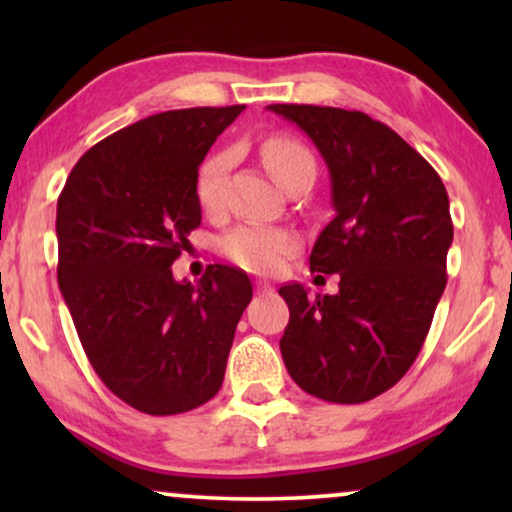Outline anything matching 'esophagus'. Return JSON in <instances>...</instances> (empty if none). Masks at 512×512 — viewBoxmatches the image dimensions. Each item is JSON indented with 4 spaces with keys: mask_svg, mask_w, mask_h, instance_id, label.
I'll use <instances>...</instances> for the list:
<instances>
[{
    "mask_svg": "<svg viewBox=\"0 0 512 512\" xmlns=\"http://www.w3.org/2000/svg\"><path fill=\"white\" fill-rule=\"evenodd\" d=\"M256 291H258V293H268V291H272V286H270L268 282H258V284H256Z\"/></svg>",
    "mask_w": 512,
    "mask_h": 512,
    "instance_id": "esophagus-1",
    "label": "esophagus"
}]
</instances>
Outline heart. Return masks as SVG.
<instances>
[{
  "instance_id": "1",
  "label": "heart",
  "mask_w": 512,
  "mask_h": 512,
  "mask_svg": "<svg viewBox=\"0 0 512 512\" xmlns=\"http://www.w3.org/2000/svg\"><path fill=\"white\" fill-rule=\"evenodd\" d=\"M261 158L272 177L286 186L303 172H314V156L303 142L291 135H270L261 144ZM230 156L226 151L214 153L202 163L195 181L200 207L207 214L221 212L223 181H226ZM296 235L286 228L261 226V223H242L221 237V251L228 261L258 275H268L282 265L284 256L296 249Z\"/></svg>"
}]
</instances>
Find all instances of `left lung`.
Here are the masks:
<instances>
[{"label":"left lung","mask_w":512,"mask_h":512,"mask_svg":"<svg viewBox=\"0 0 512 512\" xmlns=\"http://www.w3.org/2000/svg\"><path fill=\"white\" fill-rule=\"evenodd\" d=\"M317 144L331 172L333 219L310 270L340 275L335 296L289 284L279 340L293 382L328 403H366L408 373L447 284L450 198L438 172L363 111L270 104Z\"/></svg>","instance_id":"8db88e82"}]
</instances>
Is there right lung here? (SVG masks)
Masks as SVG:
<instances>
[{"mask_svg": "<svg viewBox=\"0 0 512 512\" xmlns=\"http://www.w3.org/2000/svg\"><path fill=\"white\" fill-rule=\"evenodd\" d=\"M244 111L153 114L83 153L58 198V284L90 366L146 415H179L221 389L247 272L209 265L193 286L172 263L200 226L195 193L209 146Z\"/></svg>", "mask_w": 512, "mask_h": 512, "instance_id": "right-lung-1", "label": "right lung"}]
</instances>
